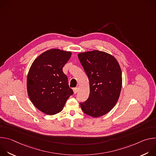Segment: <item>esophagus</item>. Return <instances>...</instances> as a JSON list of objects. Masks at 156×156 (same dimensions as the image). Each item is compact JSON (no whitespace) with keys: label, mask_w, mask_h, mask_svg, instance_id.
Listing matches in <instances>:
<instances>
[{"label":"esophagus","mask_w":156,"mask_h":156,"mask_svg":"<svg viewBox=\"0 0 156 156\" xmlns=\"http://www.w3.org/2000/svg\"><path fill=\"white\" fill-rule=\"evenodd\" d=\"M78 91V87L73 88V93H74V94H76Z\"/></svg>","instance_id":"1"}]
</instances>
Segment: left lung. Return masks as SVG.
I'll return each mask as SVG.
<instances>
[{"instance_id":"8db88e82","label":"left lung","mask_w":156,"mask_h":156,"mask_svg":"<svg viewBox=\"0 0 156 156\" xmlns=\"http://www.w3.org/2000/svg\"><path fill=\"white\" fill-rule=\"evenodd\" d=\"M78 58L90 81V93L80 103L83 112L99 117L115 105L122 85V71L116 58L105 52L94 50L81 52Z\"/></svg>"}]
</instances>
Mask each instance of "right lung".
Here are the masks:
<instances>
[{
  "label": "right lung",
  "instance_id": "add662e5",
  "mask_svg": "<svg viewBox=\"0 0 156 156\" xmlns=\"http://www.w3.org/2000/svg\"><path fill=\"white\" fill-rule=\"evenodd\" d=\"M71 52L58 49L48 50L33 62L27 76V91L33 105L47 115L62 110L66 100L73 94L68 78L62 71Z\"/></svg>",
  "mask_w": 156,
  "mask_h": 156
}]
</instances>
